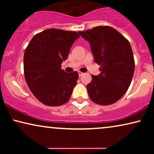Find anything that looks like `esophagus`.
I'll use <instances>...</instances> for the list:
<instances>
[{
    "mask_svg": "<svg viewBox=\"0 0 154 154\" xmlns=\"http://www.w3.org/2000/svg\"><path fill=\"white\" fill-rule=\"evenodd\" d=\"M83 74V73H82L81 71H79V76H81V75Z\"/></svg>",
    "mask_w": 154,
    "mask_h": 154,
    "instance_id": "1",
    "label": "esophagus"
}]
</instances>
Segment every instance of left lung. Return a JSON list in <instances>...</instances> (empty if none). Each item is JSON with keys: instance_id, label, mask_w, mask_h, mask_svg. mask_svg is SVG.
I'll return each instance as SVG.
<instances>
[{"instance_id": "1", "label": "left lung", "mask_w": 154, "mask_h": 154, "mask_svg": "<svg viewBox=\"0 0 154 154\" xmlns=\"http://www.w3.org/2000/svg\"><path fill=\"white\" fill-rule=\"evenodd\" d=\"M79 34L89 42L94 62L101 73L92 75L87 85L92 102L110 105L127 92L134 71V60L129 41L115 29L108 26L94 27Z\"/></svg>"}]
</instances>
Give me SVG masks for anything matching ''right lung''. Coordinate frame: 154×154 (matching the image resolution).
Instances as JSON below:
<instances>
[{"mask_svg": "<svg viewBox=\"0 0 154 154\" xmlns=\"http://www.w3.org/2000/svg\"><path fill=\"white\" fill-rule=\"evenodd\" d=\"M79 37L75 31L49 29L35 34L25 50V80L33 95L43 104L61 106L70 99L79 73H66L61 64Z\"/></svg>", "mask_w": 154, "mask_h": 154, "instance_id": "add662e5", "label": "right lung"}]
</instances>
